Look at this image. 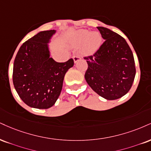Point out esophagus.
Here are the masks:
<instances>
[{
	"instance_id": "1",
	"label": "esophagus",
	"mask_w": 151,
	"mask_h": 151,
	"mask_svg": "<svg viewBox=\"0 0 151 151\" xmlns=\"http://www.w3.org/2000/svg\"><path fill=\"white\" fill-rule=\"evenodd\" d=\"M73 60H74V63H77L79 60H80L81 57L80 56H78V55H74V56H73Z\"/></svg>"
}]
</instances>
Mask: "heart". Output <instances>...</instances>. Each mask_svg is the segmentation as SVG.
<instances>
[{"label":"heart","mask_w":151,"mask_h":151,"mask_svg":"<svg viewBox=\"0 0 151 151\" xmlns=\"http://www.w3.org/2000/svg\"><path fill=\"white\" fill-rule=\"evenodd\" d=\"M102 43V37L99 32H91L87 30H79L74 33L71 45H81L80 51L83 55H92L99 50Z\"/></svg>","instance_id":"b5f03b06"}]
</instances>
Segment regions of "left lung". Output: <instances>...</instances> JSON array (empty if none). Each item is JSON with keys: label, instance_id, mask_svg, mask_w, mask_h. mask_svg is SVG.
I'll list each match as a JSON object with an SVG mask.
<instances>
[{"label": "left lung", "instance_id": "left-lung-1", "mask_svg": "<svg viewBox=\"0 0 151 151\" xmlns=\"http://www.w3.org/2000/svg\"><path fill=\"white\" fill-rule=\"evenodd\" d=\"M98 29L105 41L93 55L84 58L88 64L84 77L96 93L107 100H116L127 93L134 82V55L120 35L103 27Z\"/></svg>", "mask_w": 151, "mask_h": 151}]
</instances>
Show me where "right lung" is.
<instances>
[{
  "instance_id": "obj_1",
  "label": "right lung",
  "mask_w": 151,
  "mask_h": 151,
  "mask_svg": "<svg viewBox=\"0 0 151 151\" xmlns=\"http://www.w3.org/2000/svg\"><path fill=\"white\" fill-rule=\"evenodd\" d=\"M55 30L41 32L22 45L13 65L16 91L29 107L48 109L55 104L66 72L74 65L70 59L58 63L50 58L49 45Z\"/></svg>"
}]
</instances>
